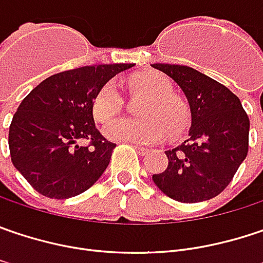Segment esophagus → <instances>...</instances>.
I'll return each mask as SVG.
<instances>
[{
	"instance_id": "1",
	"label": "esophagus",
	"mask_w": 263,
	"mask_h": 263,
	"mask_svg": "<svg viewBox=\"0 0 263 263\" xmlns=\"http://www.w3.org/2000/svg\"><path fill=\"white\" fill-rule=\"evenodd\" d=\"M132 147H135L137 148V152L140 153V155H147V152H148V148H146V147L143 146H138V144H134V143H131Z\"/></svg>"
}]
</instances>
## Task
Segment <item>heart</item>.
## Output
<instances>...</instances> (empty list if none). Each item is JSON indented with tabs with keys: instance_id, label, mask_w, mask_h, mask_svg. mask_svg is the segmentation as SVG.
Listing matches in <instances>:
<instances>
[{
	"instance_id": "b5f03b06",
	"label": "heart",
	"mask_w": 263,
	"mask_h": 263,
	"mask_svg": "<svg viewBox=\"0 0 263 263\" xmlns=\"http://www.w3.org/2000/svg\"><path fill=\"white\" fill-rule=\"evenodd\" d=\"M132 89L148 97L140 110L138 120L122 119L104 128L107 138L135 144H156L168 135L180 137L191 125V110L173 93L170 80L159 72H141L131 79ZM123 98L115 82H107L93 100V116L107 123L120 115Z\"/></svg>"
}]
</instances>
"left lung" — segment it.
Listing matches in <instances>:
<instances>
[{"mask_svg": "<svg viewBox=\"0 0 263 263\" xmlns=\"http://www.w3.org/2000/svg\"><path fill=\"white\" fill-rule=\"evenodd\" d=\"M184 92L192 125L189 138L166 150L168 166L153 174L155 184L178 202H201L231 183L249 152L250 120L226 86L186 65L153 64Z\"/></svg>", "mask_w": 263, "mask_h": 263, "instance_id": "8db88e82", "label": "left lung"}]
</instances>
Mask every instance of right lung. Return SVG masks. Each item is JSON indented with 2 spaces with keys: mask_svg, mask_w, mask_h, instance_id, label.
I'll return each mask as SVG.
<instances>
[{
  "mask_svg": "<svg viewBox=\"0 0 263 263\" xmlns=\"http://www.w3.org/2000/svg\"><path fill=\"white\" fill-rule=\"evenodd\" d=\"M132 67L110 64L62 71L25 97L10 125L8 147L13 165L37 192L67 199L102 176L116 144L95 128L93 100L110 79Z\"/></svg>",
  "mask_w": 263,
  "mask_h": 263,
  "instance_id": "add662e5",
  "label": "right lung"
}]
</instances>
